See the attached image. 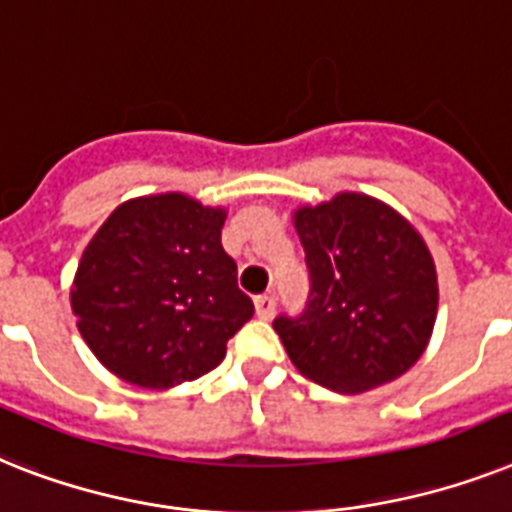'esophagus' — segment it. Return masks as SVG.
<instances>
[{"mask_svg":"<svg viewBox=\"0 0 512 512\" xmlns=\"http://www.w3.org/2000/svg\"><path fill=\"white\" fill-rule=\"evenodd\" d=\"M273 313H276V299L270 297V294H260V297H255V315L260 318V321H270Z\"/></svg>","mask_w":512,"mask_h":512,"instance_id":"obj_1","label":"esophagus"}]
</instances>
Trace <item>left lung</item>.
<instances>
[{
  "label": "left lung",
  "instance_id": "1",
  "mask_svg": "<svg viewBox=\"0 0 512 512\" xmlns=\"http://www.w3.org/2000/svg\"><path fill=\"white\" fill-rule=\"evenodd\" d=\"M310 270L299 318H276L299 373L342 394L376 389L410 371L436 323L439 284L423 236L394 207L339 191L292 215Z\"/></svg>",
  "mask_w": 512,
  "mask_h": 512
}]
</instances>
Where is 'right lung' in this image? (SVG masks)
<instances>
[{"label": "right lung", "instance_id": "1", "mask_svg": "<svg viewBox=\"0 0 512 512\" xmlns=\"http://www.w3.org/2000/svg\"><path fill=\"white\" fill-rule=\"evenodd\" d=\"M226 207L181 191L128 199L91 236L70 286L83 342L141 389H170L213 371L252 318L223 252Z\"/></svg>", "mask_w": 512, "mask_h": 512}]
</instances>
